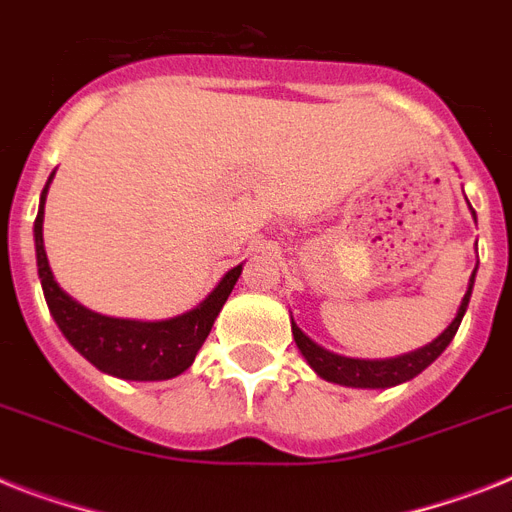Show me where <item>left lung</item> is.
Here are the masks:
<instances>
[{"label": "left lung", "instance_id": "obj_1", "mask_svg": "<svg viewBox=\"0 0 512 512\" xmlns=\"http://www.w3.org/2000/svg\"><path fill=\"white\" fill-rule=\"evenodd\" d=\"M474 277L476 272L471 274V282H468V290L466 295H463V303H460L458 316L453 319V324H450L437 340L424 345V348L413 350V353H405V356L398 358H387V361H358V358L335 356V353L319 348L314 340H308L293 322L295 345L301 348L306 361L311 363V369H314L319 377L327 379V382L348 384V387H371V390H377V387H395V384L408 382V379H413L416 374H421V371H424L432 361H437V358L442 356V350L450 345V340H453L455 332H458L460 322H463L468 301H471Z\"/></svg>", "mask_w": 512, "mask_h": 512}]
</instances>
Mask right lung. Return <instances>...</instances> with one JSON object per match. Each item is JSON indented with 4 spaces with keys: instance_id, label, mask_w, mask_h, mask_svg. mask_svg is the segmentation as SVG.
Segmentation results:
<instances>
[{
    "instance_id": "add662e5",
    "label": "right lung",
    "mask_w": 512,
    "mask_h": 512,
    "mask_svg": "<svg viewBox=\"0 0 512 512\" xmlns=\"http://www.w3.org/2000/svg\"><path fill=\"white\" fill-rule=\"evenodd\" d=\"M49 183H52V177L46 180L44 193H41L38 217L33 222V238H36L38 277L44 287L46 306L52 311L57 327L62 329V335L70 340V345L80 356L88 358L96 369L107 371L112 377L159 382V379H172L183 374L196 358L198 348L209 337L211 324L238 282L243 264L230 269L201 306L183 316L167 319V322H130V319L94 314L75 303L54 282V274L46 261L41 225H44V201Z\"/></svg>"
}]
</instances>
